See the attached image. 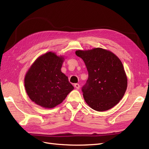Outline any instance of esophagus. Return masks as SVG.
<instances>
[{
  "instance_id": "1",
  "label": "esophagus",
  "mask_w": 149,
  "mask_h": 149,
  "mask_svg": "<svg viewBox=\"0 0 149 149\" xmlns=\"http://www.w3.org/2000/svg\"><path fill=\"white\" fill-rule=\"evenodd\" d=\"M74 87L77 89H79L80 88V85L78 83H76V84H74Z\"/></svg>"
}]
</instances>
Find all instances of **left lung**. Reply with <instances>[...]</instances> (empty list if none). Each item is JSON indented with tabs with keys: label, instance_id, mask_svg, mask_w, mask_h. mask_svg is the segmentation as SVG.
<instances>
[{
	"label": "left lung",
	"instance_id": "8db88e82",
	"mask_svg": "<svg viewBox=\"0 0 149 149\" xmlns=\"http://www.w3.org/2000/svg\"><path fill=\"white\" fill-rule=\"evenodd\" d=\"M76 55L83 60L88 71V80L81 89L86 102L97 111L113 107L123 98L127 86L120 60L101 48L78 50Z\"/></svg>",
	"mask_w": 149,
	"mask_h": 149
}]
</instances>
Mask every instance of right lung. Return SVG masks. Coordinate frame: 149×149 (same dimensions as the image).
Wrapping results in <instances>:
<instances>
[{
  "label": "right lung",
  "instance_id": "1",
  "mask_svg": "<svg viewBox=\"0 0 149 149\" xmlns=\"http://www.w3.org/2000/svg\"><path fill=\"white\" fill-rule=\"evenodd\" d=\"M64 58L48 52L31 65L25 78V88L30 100L45 108L60 104L74 87L61 71Z\"/></svg>",
  "mask_w": 149,
  "mask_h": 149
}]
</instances>
